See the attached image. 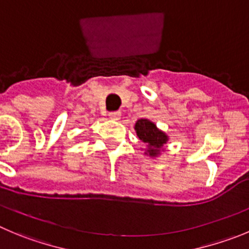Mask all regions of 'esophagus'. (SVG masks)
Here are the masks:
<instances>
[{
    "label": "esophagus",
    "instance_id": "1",
    "mask_svg": "<svg viewBox=\"0 0 249 249\" xmlns=\"http://www.w3.org/2000/svg\"><path fill=\"white\" fill-rule=\"evenodd\" d=\"M108 116H110L111 120L118 121L121 118V112L120 111H111V112L108 113Z\"/></svg>",
    "mask_w": 249,
    "mask_h": 249
}]
</instances>
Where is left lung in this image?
Wrapping results in <instances>:
<instances>
[{
	"label": "left lung",
	"instance_id": "obj_1",
	"mask_svg": "<svg viewBox=\"0 0 249 249\" xmlns=\"http://www.w3.org/2000/svg\"><path fill=\"white\" fill-rule=\"evenodd\" d=\"M134 129H136L138 138L148 144L146 154H149L150 156H158L162 145L166 144L167 139H169V137L164 132L158 129L156 124H154L151 121L146 120V118L137 121Z\"/></svg>",
	"mask_w": 249,
	"mask_h": 249
}]
</instances>
